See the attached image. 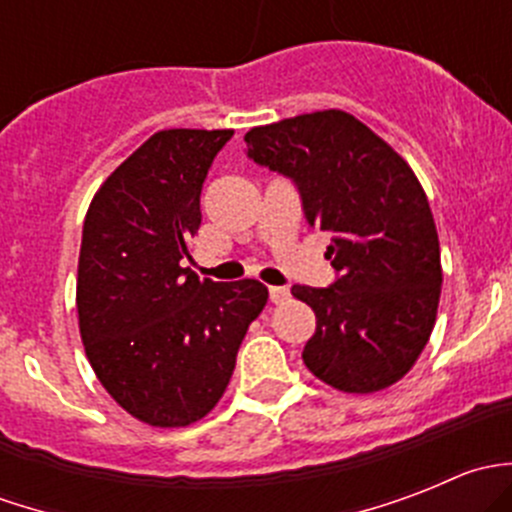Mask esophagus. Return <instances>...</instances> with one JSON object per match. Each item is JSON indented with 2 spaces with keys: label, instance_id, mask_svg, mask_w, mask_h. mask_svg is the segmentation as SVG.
<instances>
[{
  "label": "esophagus",
  "instance_id": "34e87169",
  "mask_svg": "<svg viewBox=\"0 0 512 512\" xmlns=\"http://www.w3.org/2000/svg\"><path fill=\"white\" fill-rule=\"evenodd\" d=\"M270 299L275 304L287 302V299H289V289L287 287H270Z\"/></svg>",
  "mask_w": 512,
  "mask_h": 512
}]
</instances>
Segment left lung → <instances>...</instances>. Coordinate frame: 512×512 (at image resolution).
I'll list each match as a JSON object with an SVG mask.
<instances>
[{"instance_id":"1","label":"left lung","mask_w":512,"mask_h":512,"mask_svg":"<svg viewBox=\"0 0 512 512\" xmlns=\"http://www.w3.org/2000/svg\"><path fill=\"white\" fill-rule=\"evenodd\" d=\"M245 143L255 163L294 180L307 223L332 235L337 282L292 287L317 317L307 369L347 394L404 379L431 337L443 282L436 223L411 165L337 108L250 128Z\"/></svg>"}]
</instances>
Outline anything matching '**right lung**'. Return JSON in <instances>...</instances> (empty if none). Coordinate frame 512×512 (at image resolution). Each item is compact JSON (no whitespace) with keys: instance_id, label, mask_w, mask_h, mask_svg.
Returning <instances> with one entry per match:
<instances>
[{"instance_id":"obj_1","label":"right lung","mask_w":512,"mask_h":512,"mask_svg":"<svg viewBox=\"0 0 512 512\" xmlns=\"http://www.w3.org/2000/svg\"><path fill=\"white\" fill-rule=\"evenodd\" d=\"M225 131L168 128L123 160L84 220L76 280L91 369L138 421L180 428L223 399L247 327L267 304L257 280H200L190 240Z\"/></svg>"}]
</instances>
